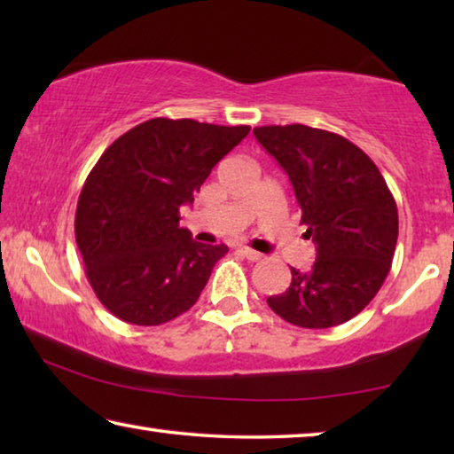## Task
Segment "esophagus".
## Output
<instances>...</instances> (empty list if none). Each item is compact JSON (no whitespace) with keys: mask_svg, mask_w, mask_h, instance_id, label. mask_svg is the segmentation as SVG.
<instances>
[{"mask_svg":"<svg viewBox=\"0 0 454 454\" xmlns=\"http://www.w3.org/2000/svg\"><path fill=\"white\" fill-rule=\"evenodd\" d=\"M240 252H242V256L246 260H252V262H258V260H262V254H260V252H256V250H252V248H240Z\"/></svg>","mask_w":454,"mask_h":454,"instance_id":"obj_1","label":"esophagus"}]
</instances>
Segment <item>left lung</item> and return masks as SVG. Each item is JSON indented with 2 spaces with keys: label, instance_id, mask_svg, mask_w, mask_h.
<instances>
[{
  "label": "left lung",
  "instance_id": "left-lung-1",
  "mask_svg": "<svg viewBox=\"0 0 454 454\" xmlns=\"http://www.w3.org/2000/svg\"><path fill=\"white\" fill-rule=\"evenodd\" d=\"M288 174L306 238L317 244L310 270H292L286 292L268 306L290 325L330 328L356 317L393 264L398 210L379 168L347 137L290 124L254 128Z\"/></svg>",
  "mask_w": 454,
  "mask_h": 454
}]
</instances>
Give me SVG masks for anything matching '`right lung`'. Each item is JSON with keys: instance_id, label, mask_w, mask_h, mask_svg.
<instances>
[{"instance_id": "1", "label": "right lung", "mask_w": 454, "mask_h": 454, "mask_svg": "<svg viewBox=\"0 0 454 454\" xmlns=\"http://www.w3.org/2000/svg\"><path fill=\"white\" fill-rule=\"evenodd\" d=\"M248 126L153 118L128 129L91 168L75 210V242L98 301L137 326L170 322L196 304L228 246L192 240L180 206Z\"/></svg>"}]
</instances>
